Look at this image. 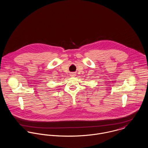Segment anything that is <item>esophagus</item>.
<instances>
[{
	"mask_svg": "<svg viewBox=\"0 0 148 148\" xmlns=\"http://www.w3.org/2000/svg\"><path fill=\"white\" fill-rule=\"evenodd\" d=\"M70 76H71V77H75V76H76V74L74 73H71V74L70 75Z\"/></svg>",
	"mask_w": 148,
	"mask_h": 148,
	"instance_id": "obj_1",
	"label": "esophagus"
}]
</instances>
